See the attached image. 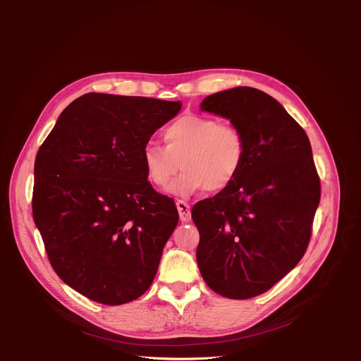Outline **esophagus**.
<instances>
[{
	"label": "esophagus",
	"instance_id": "34e87169",
	"mask_svg": "<svg viewBox=\"0 0 361 361\" xmlns=\"http://www.w3.org/2000/svg\"><path fill=\"white\" fill-rule=\"evenodd\" d=\"M176 207L179 211V216H180V221L182 223H188L191 220V207L187 202L183 200H178L176 202Z\"/></svg>",
	"mask_w": 361,
	"mask_h": 361
}]
</instances>
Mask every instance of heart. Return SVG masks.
Returning <instances> with one entry per match:
<instances>
[{
	"label": "heart",
	"instance_id": "b5f03b06",
	"mask_svg": "<svg viewBox=\"0 0 361 361\" xmlns=\"http://www.w3.org/2000/svg\"><path fill=\"white\" fill-rule=\"evenodd\" d=\"M166 146L149 141L141 149L147 179L158 188H167L174 174L183 170L170 185V192L188 197L199 191H223L241 173L247 141L233 123H220L215 117L187 114L174 120L162 133Z\"/></svg>",
	"mask_w": 361,
	"mask_h": 361
}]
</instances>
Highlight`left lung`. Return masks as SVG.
Here are the masks:
<instances>
[{"mask_svg": "<svg viewBox=\"0 0 361 361\" xmlns=\"http://www.w3.org/2000/svg\"><path fill=\"white\" fill-rule=\"evenodd\" d=\"M203 111L231 120L247 141L231 187L192 207L197 265L214 292L247 300L267 292L307 250L321 180L305 130L274 97L253 87L207 96Z\"/></svg>", "mask_w": 361, "mask_h": 361, "instance_id": "8db88e82", "label": "left lung"}]
</instances>
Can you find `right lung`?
<instances>
[{"mask_svg":"<svg viewBox=\"0 0 361 361\" xmlns=\"http://www.w3.org/2000/svg\"><path fill=\"white\" fill-rule=\"evenodd\" d=\"M180 106L87 93L64 108L37 152L32 218L51 267L96 302L137 300L157 276L179 214L147 180L141 149Z\"/></svg>","mask_w":361,"mask_h":361,"instance_id":"obj_1","label":"right lung"}]
</instances>
